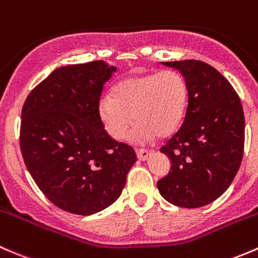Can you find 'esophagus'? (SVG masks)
Returning <instances> with one entry per match:
<instances>
[{"label": "esophagus", "instance_id": "34e87169", "mask_svg": "<svg viewBox=\"0 0 258 258\" xmlns=\"http://www.w3.org/2000/svg\"><path fill=\"white\" fill-rule=\"evenodd\" d=\"M151 153H153L151 149H137V155L140 160H147Z\"/></svg>", "mask_w": 258, "mask_h": 258}]
</instances>
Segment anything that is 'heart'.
<instances>
[{
    "label": "heart",
    "instance_id": "b5f03b06",
    "mask_svg": "<svg viewBox=\"0 0 258 258\" xmlns=\"http://www.w3.org/2000/svg\"><path fill=\"white\" fill-rule=\"evenodd\" d=\"M187 105V86L176 71L166 70L118 82L110 98L99 103V118L108 134L124 140L133 120L134 142L166 137L180 125ZM133 119H131V116Z\"/></svg>",
    "mask_w": 258,
    "mask_h": 258
}]
</instances>
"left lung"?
Returning <instances> with one entry per match:
<instances>
[{"label":"left lung","instance_id":"1","mask_svg":"<svg viewBox=\"0 0 258 258\" xmlns=\"http://www.w3.org/2000/svg\"><path fill=\"white\" fill-rule=\"evenodd\" d=\"M184 76L187 105L180 128L160 148L171 161L158 181L172 205L195 209L216 200L235 179L245 148V115L230 82L205 62H163Z\"/></svg>","mask_w":258,"mask_h":258}]
</instances>
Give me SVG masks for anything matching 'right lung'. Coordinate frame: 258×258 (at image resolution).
Wrapping results in <instances>:
<instances>
[{"label":"right lung","instance_id":"1","mask_svg":"<svg viewBox=\"0 0 258 258\" xmlns=\"http://www.w3.org/2000/svg\"><path fill=\"white\" fill-rule=\"evenodd\" d=\"M115 67L103 60L57 68L26 98L20 147L43 195L76 215L95 214L120 196L137 159L99 118L104 84Z\"/></svg>","mask_w":258,"mask_h":258}]
</instances>
